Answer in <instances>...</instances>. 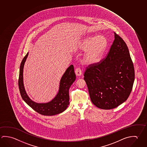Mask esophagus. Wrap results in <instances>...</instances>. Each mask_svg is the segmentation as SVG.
Masks as SVG:
<instances>
[{
  "mask_svg": "<svg viewBox=\"0 0 147 147\" xmlns=\"http://www.w3.org/2000/svg\"><path fill=\"white\" fill-rule=\"evenodd\" d=\"M75 74L77 75V76H80L82 74V71H81L80 69L79 68V67H77V68L75 69Z\"/></svg>",
  "mask_w": 147,
  "mask_h": 147,
  "instance_id": "34e87169",
  "label": "esophagus"
}]
</instances>
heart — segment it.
Instances as JSON below:
<instances>
[{
  "mask_svg": "<svg viewBox=\"0 0 147 147\" xmlns=\"http://www.w3.org/2000/svg\"><path fill=\"white\" fill-rule=\"evenodd\" d=\"M107 46L105 38L100 36H88L80 42L78 47L86 51L84 56V62L87 65H92L98 62Z\"/></svg>",
  "mask_w": 147,
  "mask_h": 147,
  "instance_id": "heart-1",
  "label": "heart"
}]
</instances>
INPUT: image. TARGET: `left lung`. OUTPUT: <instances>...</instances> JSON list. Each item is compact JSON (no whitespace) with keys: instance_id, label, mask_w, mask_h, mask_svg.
Instances as JSON below:
<instances>
[{"instance_id":"obj_1","label":"left lung","mask_w":147,"mask_h":147,"mask_svg":"<svg viewBox=\"0 0 147 147\" xmlns=\"http://www.w3.org/2000/svg\"><path fill=\"white\" fill-rule=\"evenodd\" d=\"M114 34L115 40L105 58L89 65L84 74L91 102L103 109L116 108L124 102L135 80L128 47L118 34Z\"/></svg>"}]
</instances>
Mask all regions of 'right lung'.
<instances>
[{"instance_id":"right-lung-1","label":"right lung","mask_w":147,"mask_h":147,"mask_svg":"<svg viewBox=\"0 0 147 147\" xmlns=\"http://www.w3.org/2000/svg\"><path fill=\"white\" fill-rule=\"evenodd\" d=\"M28 55V53L24 57L20 69L18 87L22 98L30 107L42 115L53 116L61 113L69 105V90L76 79L73 65H71L63 75L60 82L59 91L56 96L48 103H37L29 98L24 86V65Z\"/></svg>"}]
</instances>
